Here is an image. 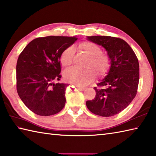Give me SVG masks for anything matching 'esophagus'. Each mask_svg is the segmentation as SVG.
<instances>
[{
    "mask_svg": "<svg viewBox=\"0 0 156 156\" xmlns=\"http://www.w3.org/2000/svg\"><path fill=\"white\" fill-rule=\"evenodd\" d=\"M77 87V88L78 89V90H81V91H84L85 90V87H81V86H76Z\"/></svg>",
    "mask_w": 156,
    "mask_h": 156,
    "instance_id": "obj_1",
    "label": "esophagus"
}]
</instances>
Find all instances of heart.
Listing matches in <instances>:
<instances>
[{
	"mask_svg": "<svg viewBox=\"0 0 156 156\" xmlns=\"http://www.w3.org/2000/svg\"><path fill=\"white\" fill-rule=\"evenodd\" d=\"M79 48L90 56L87 67L81 70L73 67L66 71L64 76L66 81L79 86H84L94 80L97 75L101 77L106 75L111 66V59L106 53L101 52V48L91 42H84L79 44ZM75 55L73 46H69L63 50L60 55V62L63 66H69L72 64Z\"/></svg>",
	"mask_w": 156,
	"mask_h": 156,
	"instance_id": "obj_1",
	"label": "heart"
}]
</instances>
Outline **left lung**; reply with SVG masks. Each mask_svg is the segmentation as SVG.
Returning a JSON list of instances; mask_svg holds the SVG:
<instances>
[{
	"instance_id": "left-lung-1",
	"label": "left lung",
	"mask_w": 156,
	"mask_h": 156,
	"mask_svg": "<svg viewBox=\"0 0 156 156\" xmlns=\"http://www.w3.org/2000/svg\"><path fill=\"white\" fill-rule=\"evenodd\" d=\"M88 40L101 45L111 59L107 76L97 84L94 99L87 100L89 110L109 117L119 114L136 96L139 80L138 58L125 40L112 36H87Z\"/></svg>"
}]
</instances>
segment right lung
<instances>
[{"mask_svg":"<svg viewBox=\"0 0 156 156\" xmlns=\"http://www.w3.org/2000/svg\"><path fill=\"white\" fill-rule=\"evenodd\" d=\"M77 40L76 37L67 36L37 37L19 56L17 91L22 101L34 113L51 116L64 108L65 90L69 85L55 84L52 81L61 78V53Z\"/></svg>","mask_w":156,"mask_h":156,"instance_id":"1","label":"right lung"}]
</instances>
